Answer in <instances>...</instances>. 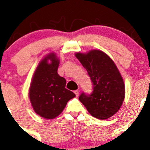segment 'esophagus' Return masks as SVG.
Here are the masks:
<instances>
[{"instance_id":"esophagus-1","label":"esophagus","mask_w":150,"mask_h":150,"mask_svg":"<svg viewBox=\"0 0 150 150\" xmlns=\"http://www.w3.org/2000/svg\"><path fill=\"white\" fill-rule=\"evenodd\" d=\"M74 92H75V95H76V97H78V95H79V90H75Z\"/></svg>"}]
</instances>
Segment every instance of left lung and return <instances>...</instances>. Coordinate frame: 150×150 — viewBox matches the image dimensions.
<instances>
[{
    "label": "left lung",
    "instance_id": "left-lung-1",
    "mask_svg": "<svg viewBox=\"0 0 150 150\" xmlns=\"http://www.w3.org/2000/svg\"><path fill=\"white\" fill-rule=\"evenodd\" d=\"M75 57L87 70L93 85L92 94L82 92L79 100L98 119L105 120L113 116L125 98L124 82L114 62L99 50L76 53Z\"/></svg>",
    "mask_w": 150,
    "mask_h": 150
}]
</instances>
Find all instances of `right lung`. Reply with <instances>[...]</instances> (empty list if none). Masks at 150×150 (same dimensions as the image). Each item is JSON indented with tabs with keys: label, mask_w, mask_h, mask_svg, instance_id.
Instances as JSON below:
<instances>
[{
	"label": "right lung",
	"mask_w": 150,
	"mask_h": 150,
	"mask_svg": "<svg viewBox=\"0 0 150 150\" xmlns=\"http://www.w3.org/2000/svg\"><path fill=\"white\" fill-rule=\"evenodd\" d=\"M59 63L54 53L42 59L34 72L29 90L34 111L46 119H53L61 114L68 101L75 97L65 88V79L58 74Z\"/></svg>",
	"instance_id": "add662e5"
}]
</instances>
